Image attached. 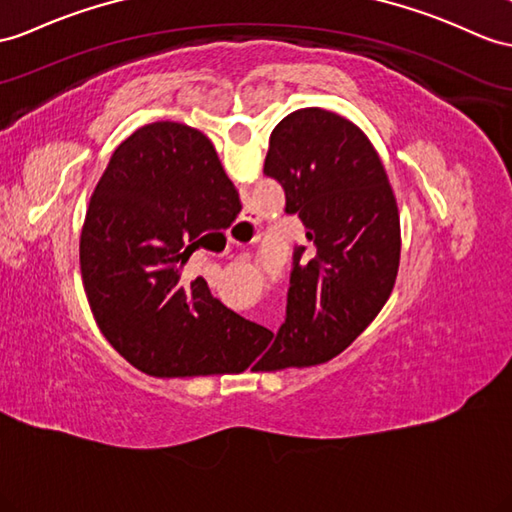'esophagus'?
Wrapping results in <instances>:
<instances>
[{
    "instance_id": "esophagus-1",
    "label": "esophagus",
    "mask_w": 512,
    "mask_h": 512,
    "mask_svg": "<svg viewBox=\"0 0 512 512\" xmlns=\"http://www.w3.org/2000/svg\"><path fill=\"white\" fill-rule=\"evenodd\" d=\"M236 226H239V223H236ZM249 226H252V223H249V221L245 219V221H241V226H239V228H249ZM245 241H254V234L249 236V239H245ZM230 243H239V239H236V241H234V239H230Z\"/></svg>"
}]
</instances>
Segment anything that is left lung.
I'll list each match as a JSON object with an SVG mask.
<instances>
[{"label":"left lung","mask_w":512,"mask_h":512,"mask_svg":"<svg viewBox=\"0 0 512 512\" xmlns=\"http://www.w3.org/2000/svg\"><path fill=\"white\" fill-rule=\"evenodd\" d=\"M265 173L306 228L293 252L286 317L254 347L252 371L310 367L341 354L389 299L400 267V213L380 156L352 121L299 108L271 132Z\"/></svg>","instance_id":"8db88e82"}]
</instances>
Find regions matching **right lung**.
Instances as JSON below:
<instances>
[{
	"instance_id": "obj_1",
	"label": "right lung",
	"mask_w": 512,
	"mask_h": 512,
	"mask_svg": "<svg viewBox=\"0 0 512 512\" xmlns=\"http://www.w3.org/2000/svg\"><path fill=\"white\" fill-rule=\"evenodd\" d=\"M239 191L208 136L176 121L136 130L112 154L86 210L80 269L99 330L156 378L239 373L260 326L182 282L204 239L239 215Z\"/></svg>"
}]
</instances>
